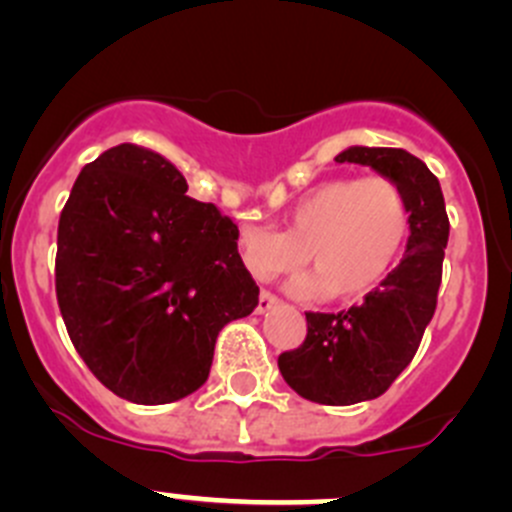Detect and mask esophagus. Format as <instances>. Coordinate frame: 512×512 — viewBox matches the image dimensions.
<instances>
[{
	"instance_id": "obj_1",
	"label": "esophagus",
	"mask_w": 512,
	"mask_h": 512,
	"mask_svg": "<svg viewBox=\"0 0 512 512\" xmlns=\"http://www.w3.org/2000/svg\"><path fill=\"white\" fill-rule=\"evenodd\" d=\"M276 306H278V298L273 296V293H268V291L258 293L256 313H266V311H271V308H276Z\"/></svg>"
}]
</instances>
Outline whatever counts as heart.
<instances>
[{
    "label": "heart",
    "mask_w": 512,
    "mask_h": 512,
    "mask_svg": "<svg viewBox=\"0 0 512 512\" xmlns=\"http://www.w3.org/2000/svg\"><path fill=\"white\" fill-rule=\"evenodd\" d=\"M408 226L411 214L401 186L373 174L313 186L286 211L281 231L246 224L236 246L258 281L293 273L308 261L313 273L293 278L291 291L348 301L383 281L406 244Z\"/></svg>",
    "instance_id": "heart-1"
}]
</instances>
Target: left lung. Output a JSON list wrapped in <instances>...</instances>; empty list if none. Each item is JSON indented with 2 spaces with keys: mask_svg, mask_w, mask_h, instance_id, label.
Instances as JSON below:
<instances>
[{
  "mask_svg": "<svg viewBox=\"0 0 512 512\" xmlns=\"http://www.w3.org/2000/svg\"><path fill=\"white\" fill-rule=\"evenodd\" d=\"M336 161L396 181L411 214L406 254L381 286L348 311L306 313V341L278 356V371L298 396L351 406L386 393L416 356L435 313L450 224L438 179L406 149L348 146Z\"/></svg>",
  "mask_w": 512,
  "mask_h": 512,
  "instance_id": "1",
  "label": "left lung"
}]
</instances>
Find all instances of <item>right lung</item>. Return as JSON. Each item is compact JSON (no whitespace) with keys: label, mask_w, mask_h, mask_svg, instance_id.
<instances>
[{"label":"right lung","mask_w":512,"mask_h":512,"mask_svg":"<svg viewBox=\"0 0 512 512\" xmlns=\"http://www.w3.org/2000/svg\"><path fill=\"white\" fill-rule=\"evenodd\" d=\"M156 151L119 144L79 171L57 234V301L89 371L141 406L206 383L216 336L258 306L239 226L186 196Z\"/></svg>","instance_id":"1"}]
</instances>
